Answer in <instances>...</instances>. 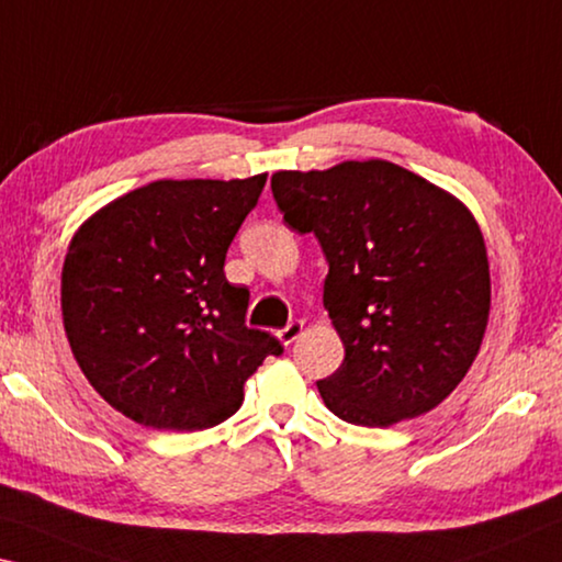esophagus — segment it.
Here are the masks:
<instances>
[{"label":"esophagus","mask_w":562,"mask_h":562,"mask_svg":"<svg viewBox=\"0 0 562 562\" xmlns=\"http://www.w3.org/2000/svg\"><path fill=\"white\" fill-rule=\"evenodd\" d=\"M302 329H305V325H302L300 319H295V323H290L288 327L278 329V333H274V335H278V340H280L282 345H292V342H295L297 337L302 335Z\"/></svg>","instance_id":"esophagus-1"}]
</instances>
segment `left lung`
I'll list each match as a JSON object with an SVG mask.
<instances>
[{
  "instance_id": "1",
  "label": "left lung",
  "mask_w": 562,
  "mask_h": 562,
  "mask_svg": "<svg viewBox=\"0 0 562 562\" xmlns=\"http://www.w3.org/2000/svg\"><path fill=\"white\" fill-rule=\"evenodd\" d=\"M284 222L329 262L323 305L345 345L317 382L345 423L387 427L438 407L475 362L490 317L477 220L456 194L387 159L280 169Z\"/></svg>"
}]
</instances>
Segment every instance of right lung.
Listing matches in <instances>:
<instances>
[{"instance_id": "1", "label": "right lung", "mask_w": 562, "mask_h": 562, "mask_svg": "<svg viewBox=\"0 0 562 562\" xmlns=\"http://www.w3.org/2000/svg\"><path fill=\"white\" fill-rule=\"evenodd\" d=\"M267 172L157 180L89 215L61 265V323L85 378L153 430H204L235 415L245 382L282 345L245 325L249 292L225 255Z\"/></svg>"}]
</instances>
